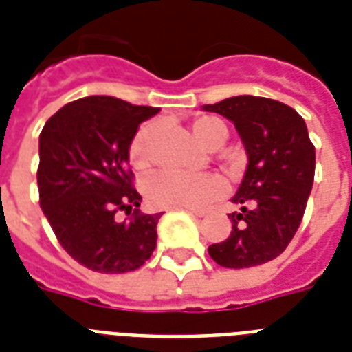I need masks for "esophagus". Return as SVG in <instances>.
I'll return each instance as SVG.
<instances>
[{"label": "esophagus", "instance_id": "1", "mask_svg": "<svg viewBox=\"0 0 352 352\" xmlns=\"http://www.w3.org/2000/svg\"><path fill=\"white\" fill-rule=\"evenodd\" d=\"M188 212L195 217H204L206 215V210H197V208H188Z\"/></svg>", "mask_w": 352, "mask_h": 352}]
</instances>
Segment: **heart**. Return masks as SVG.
<instances>
[{
	"label": "heart",
	"instance_id": "1",
	"mask_svg": "<svg viewBox=\"0 0 352 352\" xmlns=\"http://www.w3.org/2000/svg\"><path fill=\"white\" fill-rule=\"evenodd\" d=\"M193 133L208 148H221L228 138V126L212 115H201L193 120ZM157 126L144 124L129 144V162L135 170H146L155 160ZM144 193L155 208H201L225 193V181L217 173H182L157 171L144 181Z\"/></svg>",
	"mask_w": 352,
	"mask_h": 352
}]
</instances>
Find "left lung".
<instances>
[{"label":"left lung","mask_w":352,"mask_h":352,"mask_svg":"<svg viewBox=\"0 0 352 352\" xmlns=\"http://www.w3.org/2000/svg\"><path fill=\"white\" fill-rule=\"evenodd\" d=\"M234 122L248 155L245 177L228 214L232 232L208 246L210 257L226 268L272 261L298 232L311 195L316 151L305 120L283 102L263 96H232L204 106Z\"/></svg>","instance_id":"obj_1"}]
</instances>
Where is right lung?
I'll use <instances>...</instances> for the list:
<instances>
[{"label": "right lung", "instance_id": "add662e5", "mask_svg": "<svg viewBox=\"0 0 352 352\" xmlns=\"http://www.w3.org/2000/svg\"><path fill=\"white\" fill-rule=\"evenodd\" d=\"M159 107L87 96L54 113L40 133V206L63 250L102 274L137 270L157 246L160 215L142 214L129 144ZM130 217L118 221V212Z\"/></svg>", "mask_w": 352, "mask_h": 352}]
</instances>
